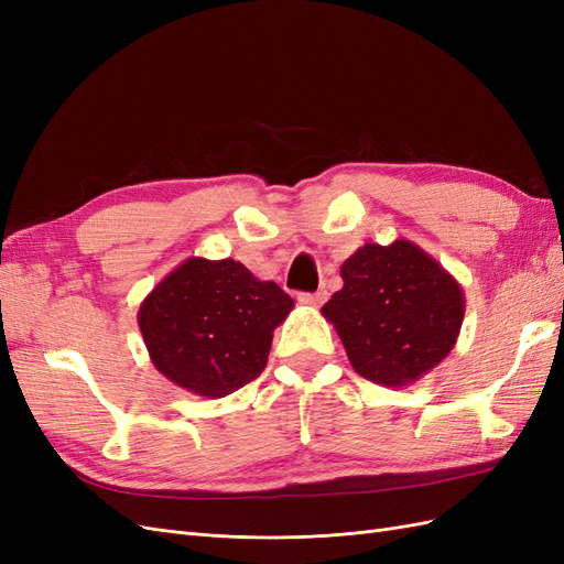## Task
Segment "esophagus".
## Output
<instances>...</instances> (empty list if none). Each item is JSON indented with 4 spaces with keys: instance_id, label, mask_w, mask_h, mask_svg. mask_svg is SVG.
Returning a JSON list of instances; mask_svg holds the SVG:
<instances>
[{
    "instance_id": "esophagus-1",
    "label": "esophagus",
    "mask_w": 564,
    "mask_h": 564,
    "mask_svg": "<svg viewBox=\"0 0 564 564\" xmlns=\"http://www.w3.org/2000/svg\"><path fill=\"white\" fill-rule=\"evenodd\" d=\"M299 301L303 305H311V308H317L324 301H327V292H315V294H299Z\"/></svg>"
}]
</instances>
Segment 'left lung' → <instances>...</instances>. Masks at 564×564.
Listing matches in <instances>:
<instances>
[{"mask_svg":"<svg viewBox=\"0 0 564 564\" xmlns=\"http://www.w3.org/2000/svg\"><path fill=\"white\" fill-rule=\"evenodd\" d=\"M340 278L344 289L322 315L367 381L409 386L456 346L466 313L464 289L419 245L367 242L344 261Z\"/></svg>","mask_w":564,"mask_h":564,"instance_id":"obj_1","label":"left lung"}]
</instances>
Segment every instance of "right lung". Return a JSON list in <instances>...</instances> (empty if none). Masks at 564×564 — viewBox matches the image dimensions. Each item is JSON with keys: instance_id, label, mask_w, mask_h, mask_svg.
Returning <instances> with one entry per match:
<instances>
[{"instance_id": "add662e5", "label": "right lung", "mask_w": 564, "mask_h": 564, "mask_svg": "<svg viewBox=\"0 0 564 564\" xmlns=\"http://www.w3.org/2000/svg\"><path fill=\"white\" fill-rule=\"evenodd\" d=\"M292 308V296L240 261L191 256L143 299L139 329L162 377L216 400L265 369L272 332Z\"/></svg>"}]
</instances>
